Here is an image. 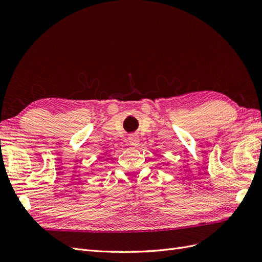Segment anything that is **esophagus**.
<instances>
[{"label":"esophagus","instance_id":"obj_1","mask_svg":"<svg viewBox=\"0 0 262 262\" xmlns=\"http://www.w3.org/2000/svg\"><path fill=\"white\" fill-rule=\"evenodd\" d=\"M128 140H129V143L132 146H136L137 147L139 145V137H138V134H134V133L130 134Z\"/></svg>","mask_w":262,"mask_h":262}]
</instances>
